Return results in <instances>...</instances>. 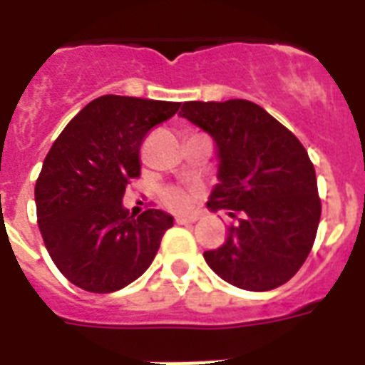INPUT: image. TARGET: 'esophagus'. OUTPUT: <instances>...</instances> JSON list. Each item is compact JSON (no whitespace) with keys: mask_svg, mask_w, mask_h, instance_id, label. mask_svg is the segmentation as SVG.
Instances as JSON below:
<instances>
[{"mask_svg":"<svg viewBox=\"0 0 365 365\" xmlns=\"http://www.w3.org/2000/svg\"><path fill=\"white\" fill-rule=\"evenodd\" d=\"M197 222V216H178L176 223L178 225H187V223Z\"/></svg>","mask_w":365,"mask_h":365,"instance_id":"1","label":"esophagus"}]
</instances>
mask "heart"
Listing matches in <instances>:
<instances>
[{"label": "heart", "instance_id": "heart-1", "mask_svg": "<svg viewBox=\"0 0 365 365\" xmlns=\"http://www.w3.org/2000/svg\"><path fill=\"white\" fill-rule=\"evenodd\" d=\"M195 193H187V191H183V189L178 187H170L165 191V205L170 208V210H185L191 206L193 202Z\"/></svg>", "mask_w": 365, "mask_h": 365}]
</instances>
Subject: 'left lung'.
I'll return each mask as SVG.
<instances>
[{
  "mask_svg": "<svg viewBox=\"0 0 365 365\" xmlns=\"http://www.w3.org/2000/svg\"><path fill=\"white\" fill-rule=\"evenodd\" d=\"M180 115L216 143L217 183L208 210L240 214L225 242L205 252L208 267L250 292L286 284L311 252L322 210L305 148L248 100L185 102Z\"/></svg>",
  "mask_w": 365,
  "mask_h": 365,
  "instance_id": "obj_1",
  "label": "left lung"
}]
</instances>
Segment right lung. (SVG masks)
<instances>
[{
  "label": "right lung",
  "instance_id": "obj_1",
  "mask_svg": "<svg viewBox=\"0 0 365 365\" xmlns=\"http://www.w3.org/2000/svg\"><path fill=\"white\" fill-rule=\"evenodd\" d=\"M180 102L106 94L54 140L36 182L37 223L51 259L71 284L111 294L142 277L174 217L157 208L130 216L123 195L140 176V145Z\"/></svg>",
  "mask_w": 365,
  "mask_h": 365
}]
</instances>
